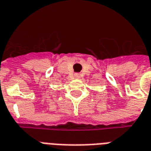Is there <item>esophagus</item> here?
I'll use <instances>...</instances> for the list:
<instances>
[{"mask_svg":"<svg viewBox=\"0 0 151 151\" xmlns=\"http://www.w3.org/2000/svg\"><path fill=\"white\" fill-rule=\"evenodd\" d=\"M80 76H81V74H79V73H76L75 78H80Z\"/></svg>","mask_w":151,"mask_h":151,"instance_id":"34e87169","label":"esophagus"}]
</instances>
